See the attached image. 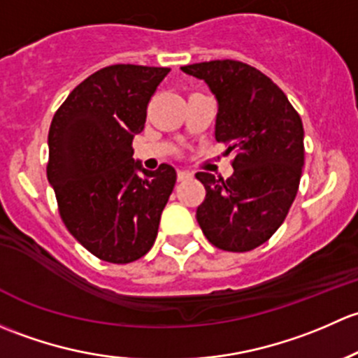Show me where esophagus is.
<instances>
[{"label":"esophagus","instance_id":"34e87169","mask_svg":"<svg viewBox=\"0 0 358 358\" xmlns=\"http://www.w3.org/2000/svg\"><path fill=\"white\" fill-rule=\"evenodd\" d=\"M191 178V174L187 171H179L178 172V179L179 180H184V179H189Z\"/></svg>","mask_w":358,"mask_h":358}]
</instances>
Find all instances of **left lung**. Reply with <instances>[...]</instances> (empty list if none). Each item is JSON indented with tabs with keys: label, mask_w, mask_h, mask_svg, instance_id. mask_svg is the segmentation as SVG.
Here are the masks:
<instances>
[{
	"label": "left lung",
	"mask_w": 358,
	"mask_h": 358,
	"mask_svg": "<svg viewBox=\"0 0 358 358\" xmlns=\"http://www.w3.org/2000/svg\"><path fill=\"white\" fill-rule=\"evenodd\" d=\"M180 70L215 94V139L234 152L231 178L196 174L206 189L196 220L217 248L250 252L279 229L296 196L303 124L286 94L252 65L213 60Z\"/></svg>",
	"instance_id": "obj_1"
}]
</instances>
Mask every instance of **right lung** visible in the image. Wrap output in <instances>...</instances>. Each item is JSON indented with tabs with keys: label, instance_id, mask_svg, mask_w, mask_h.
I'll use <instances>...</instances> for the list:
<instances>
[{
	"label": "right lung",
	"instance_id": "add662e5",
	"mask_svg": "<svg viewBox=\"0 0 358 358\" xmlns=\"http://www.w3.org/2000/svg\"><path fill=\"white\" fill-rule=\"evenodd\" d=\"M165 67L110 65L79 84L48 134L46 174L70 234L94 257L129 264L150 252L176 169L146 171L132 158Z\"/></svg>",
	"mask_w": 358,
	"mask_h": 358
}]
</instances>
